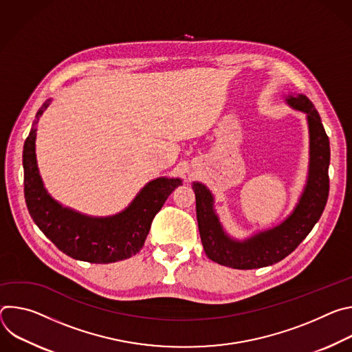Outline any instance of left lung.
Instances as JSON below:
<instances>
[{
	"mask_svg": "<svg viewBox=\"0 0 352 352\" xmlns=\"http://www.w3.org/2000/svg\"><path fill=\"white\" fill-rule=\"evenodd\" d=\"M291 107L308 114L311 136L309 177L305 190L294 213L278 227L261 232L243 242L228 238L213 210V196L209 189L193 182L196 217L200 239L209 259L239 270L259 269L274 265L288 256L312 231L320 219L329 197V136L314 103L304 94L289 96Z\"/></svg>",
	"mask_w": 352,
	"mask_h": 352,
	"instance_id": "obj_1",
	"label": "left lung"
}]
</instances>
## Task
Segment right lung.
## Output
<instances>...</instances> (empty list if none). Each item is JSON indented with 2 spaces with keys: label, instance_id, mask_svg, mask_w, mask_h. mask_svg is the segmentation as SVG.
Instances as JSON below:
<instances>
[{
  "label": "right lung",
  "instance_id": "right-lung-1",
  "mask_svg": "<svg viewBox=\"0 0 352 352\" xmlns=\"http://www.w3.org/2000/svg\"><path fill=\"white\" fill-rule=\"evenodd\" d=\"M50 102L37 111L43 114ZM36 128L23 146L25 199L30 217L61 252L76 261L90 263H114L136 255L143 248L150 226L171 192L182 185L179 178L150 181L122 213L93 219L58 205L45 192L34 153Z\"/></svg>",
  "mask_w": 352,
  "mask_h": 352
}]
</instances>
